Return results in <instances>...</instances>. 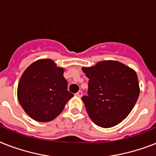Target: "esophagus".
<instances>
[{"label":"esophagus","mask_w":156,"mask_h":156,"mask_svg":"<svg viewBox=\"0 0 156 156\" xmlns=\"http://www.w3.org/2000/svg\"><path fill=\"white\" fill-rule=\"evenodd\" d=\"M75 94H76V96H78V97H82V91L79 90L78 92H77Z\"/></svg>","instance_id":"1"}]
</instances>
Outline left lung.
Listing matches in <instances>:
<instances>
[{
	"label": "left lung",
	"mask_w": 156,
	"mask_h": 156,
	"mask_svg": "<svg viewBox=\"0 0 156 156\" xmlns=\"http://www.w3.org/2000/svg\"><path fill=\"white\" fill-rule=\"evenodd\" d=\"M82 69L89 78L87 95L82 99L92 121L104 128L122 122L140 95L136 73L116 61H102Z\"/></svg>",
	"instance_id": "obj_1"
}]
</instances>
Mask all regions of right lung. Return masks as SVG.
I'll use <instances>...</instances> for the list:
<instances>
[{"label":"right lung","instance_id":"add662e5","mask_svg":"<svg viewBox=\"0 0 156 156\" xmlns=\"http://www.w3.org/2000/svg\"><path fill=\"white\" fill-rule=\"evenodd\" d=\"M64 69L50 59L32 63L21 76L17 88L20 104L29 116L38 122H49L63 111L74 96L67 90Z\"/></svg>","mask_w":156,"mask_h":156}]
</instances>
